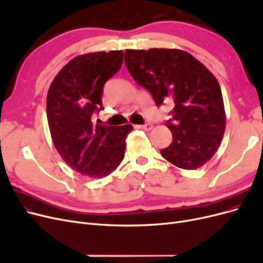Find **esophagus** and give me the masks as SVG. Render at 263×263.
<instances>
[{"mask_svg":"<svg viewBox=\"0 0 263 263\" xmlns=\"http://www.w3.org/2000/svg\"><path fill=\"white\" fill-rule=\"evenodd\" d=\"M139 128L144 129V130H151V129H153V124L146 123L145 125H140V126H139Z\"/></svg>","mask_w":263,"mask_h":263,"instance_id":"1","label":"esophagus"}]
</instances>
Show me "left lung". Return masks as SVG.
I'll use <instances>...</instances> for the list:
<instances>
[{"label": "left lung", "instance_id": "1", "mask_svg": "<svg viewBox=\"0 0 263 263\" xmlns=\"http://www.w3.org/2000/svg\"><path fill=\"white\" fill-rule=\"evenodd\" d=\"M125 65L157 106L173 108L165 125L172 142L161 156L172 164L194 170L216 153L225 132L220 86L211 71L192 54L179 49L126 50Z\"/></svg>", "mask_w": 263, "mask_h": 263}]
</instances>
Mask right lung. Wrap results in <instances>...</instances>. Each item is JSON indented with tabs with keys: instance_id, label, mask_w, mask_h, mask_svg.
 Returning a JSON list of instances; mask_svg holds the SVG:
<instances>
[{
	"instance_id": "right-lung-1",
	"label": "right lung",
	"mask_w": 263,
	"mask_h": 263,
	"mask_svg": "<svg viewBox=\"0 0 263 263\" xmlns=\"http://www.w3.org/2000/svg\"><path fill=\"white\" fill-rule=\"evenodd\" d=\"M124 52L112 50L76 57L55 76L47 94V119L53 145L71 169L103 178L125 156L132 125L103 126L93 115L103 109V87L123 63Z\"/></svg>"
}]
</instances>
